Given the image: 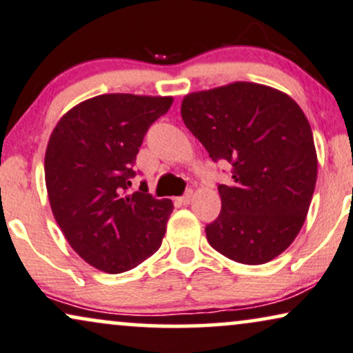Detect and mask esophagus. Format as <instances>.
Segmentation results:
<instances>
[{
    "label": "esophagus",
    "mask_w": 353,
    "mask_h": 353,
    "mask_svg": "<svg viewBox=\"0 0 353 353\" xmlns=\"http://www.w3.org/2000/svg\"><path fill=\"white\" fill-rule=\"evenodd\" d=\"M192 197H194V192L189 190L187 194L182 195V197H177L176 202L181 203V205H189L192 202Z\"/></svg>",
    "instance_id": "1"
}]
</instances>
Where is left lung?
<instances>
[{"mask_svg":"<svg viewBox=\"0 0 353 353\" xmlns=\"http://www.w3.org/2000/svg\"><path fill=\"white\" fill-rule=\"evenodd\" d=\"M181 115L213 161H228L221 212L205 233L215 251L248 265L280 256L300 233L318 177L313 132L288 94L236 81L182 99Z\"/></svg>","mask_w":353,"mask_h":353,"instance_id":"obj_1","label":"left lung"}]
</instances>
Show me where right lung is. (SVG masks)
<instances>
[{"mask_svg":"<svg viewBox=\"0 0 353 353\" xmlns=\"http://www.w3.org/2000/svg\"><path fill=\"white\" fill-rule=\"evenodd\" d=\"M171 96L102 94L58 120L46 151L52 213L79 257L120 274L158 251L174 205L141 182L128 192L138 150L150 125L169 110Z\"/></svg>","mask_w":353,"mask_h":353,"instance_id":"right-lung-1","label":"right lung"}]
</instances>
